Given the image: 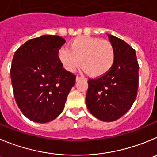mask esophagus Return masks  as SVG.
Returning a JSON list of instances; mask_svg holds the SVG:
<instances>
[{"label": "esophagus", "mask_w": 157, "mask_h": 157, "mask_svg": "<svg viewBox=\"0 0 157 157\" xmlns=\"http://www.w3.org/2000/svg\"><path fill=\"white\" fill-rule=\"evenodd\" d=\"M82 79H83V77H78V76H77V77H76V81H79V80H82Z\"/></svg>", "instance_id": "esophagus-1"}]
</instances>
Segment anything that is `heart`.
I'll return each instance as SVG.
<instances>
[{"mask_svg":"<svg viewBox=\"0 0 157 157\" xmlns=\"http://www.w3.org/2000/svg\"><path fill=\"white\" fill-rule=\"evenodd\" d=\"M68 48L59 51V59L68 72H74L79 66L91 77L105 75L113 67L115 51L112 42L90 36H80L74 39Z\"/></svg>","mask_w":157,"mask_h":157,"instance_id":"obj_1","label":"heart"}]
</instances>
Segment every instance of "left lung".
I'll return each instance as SVG.
<instances>
[{
  "mask_svg": "<svg viewBox=\"0 0 157 157\" xmlns=\"http://www.w3.org/2000/svg\"><path fill=\"white\" fill-rule=\"evenodd\" d=\"M108 39L115 48L113 67L105 75L88 80L86 105L98 119L113 121L131 108L137 96L139 64L136 51L112 35Z\"/></svg>",
  "mask_w": 157,
  "mask_h": 157,
  "instance_id": "obj_1",
  "label": "left lung"
}]
</instances>
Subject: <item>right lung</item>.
Returning a JSON list of instances; mask_svg holds the SVG:
<instances>
[{"label":"right lung","instance_id":"add662e5","mask_svg":"<svg viewBox=\"0 0 157 157\" xmlns=\"http://www.w3.org/2000/svg\"><path fill=\"white\" fill-rule=\"evenodd\" d=\"M66 40L42 36L27 41L14 53L11 79L14 98L23 115L46 123L62 113L76 76L63 68L59 50Z\"/></svg>","mask_w":157,"mask_h":157}]
</instances>
